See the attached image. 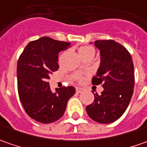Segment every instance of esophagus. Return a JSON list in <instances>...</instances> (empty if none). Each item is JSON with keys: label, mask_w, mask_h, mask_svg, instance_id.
Segmentation results:
<instances>
[{"label": "esophagus", "mask_w": 147, "mask_h": 147, "mask_svg": "<svg viewBox=\"0 0 147 147\" xmlns=\"http://www.w3.org/2000/svg\"><path fill=\"white\" fill-rule=\"evenodd\" d=\"M76 92H77V93H82V92H83V89L81 88H77Z\"/></svg>", "instance_id": "34e87169"}]
</instances>
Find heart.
Masks as SVG:
<instances>
[{"label":"heart","mask_w":147,"mask_h":147,"mask_svg":"<svg viewBox=\"0 0 147 147\" xmlns=\"http://www.w3.org/2000/svg\"><path fill=\"white\" fill-rule=\"evenodd\" d=\"M78 54L80 55L81 58H83V57H86V56H88V55H93L95 54V51L92 47H88V46H83V47H81L80 48L78 49ZM80 80H82V78H79Z\"/></svg>","instance_id":"1"}]
</instances>
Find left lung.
Instances as JSON below:
<instances>
[{
    "mask_svg": "<svg viewBox=\"0 0 147 147\" xmlns=\"http://www.w3.org/2000/svg\"><path fill=\"white\" fill-rule=\"evenodd\" d=\"M94 45L100 51V63L92 84H102L100 95L86 107L88 116L100 123L119 119L127 110L134 88V67L130 53L114 40H97Z\"/></svg>",
    "mask_w": 147,
    "mask_h": 147,
    "instance_id": "left-lung-1",
    "label": "left lung"
}]
</instances>
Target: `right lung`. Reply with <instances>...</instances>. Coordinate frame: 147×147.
<instances>
[{
  "mask_svg": "<svg viewBox=\"0 0 147 147\" xmlns=\"http://www.w3.org/2000/svg\"><path fill=\"white\" fill-rule=\"evenodd\" d=\"M70 43L42 37L28 43L17 64V82L20 101L32 119L51 123L65 114L69 99L75 93L72 86L56 88L49 85L50 74L58 70V54Z\"/></svg>",
  "mask_w": 147,
  "mask_h": 147,
  "instance_id": "add662e5",
  "label": "right lung"
}]
</instances>
